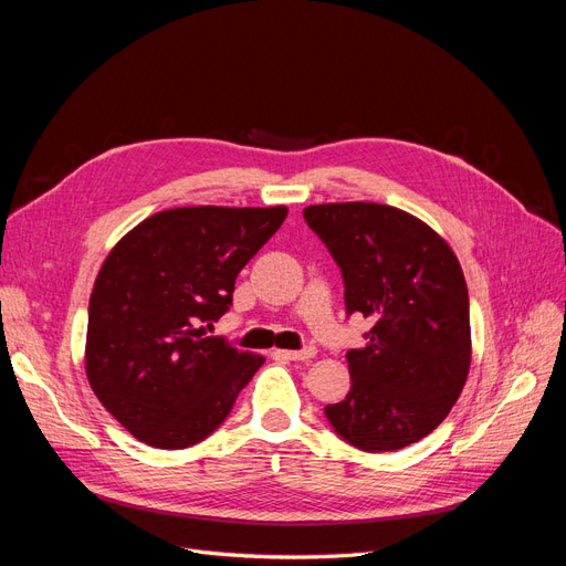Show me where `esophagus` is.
<instances>
[{"label":"esophagus","instance_id":"esophagus-1","mask_svg":"<svg viewBox=\"0 0 566 566\" xmlns=\"http://www.w3.org/2000/svg\"><path fill=\"white\" fill-rule=\"evenodd\" d=\"M285 358H290V361H310V358L316 356V347H304V349H297V352H281Z\"/></svg>","mask_w":566,"mask_h":566}]
</instances>
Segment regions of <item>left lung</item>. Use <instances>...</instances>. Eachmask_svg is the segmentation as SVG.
Here are the masks:
<instances>
[{
  "label": "left lung",
  "mask_w": 566,
  "mask_h": 566,
  "mask_svg": "<svg viewBox=\"0 0 566 566\" xmlns=\"http://www.w3.org/2000/svg\"><path fill=\"white\" fill-rule=\"evenodd\" d=\"M345 281L347 316L375 323L349 349L352 389L325 418L352 447L397 451L449 416L470 370V297L451 248L391 205L304 208Z\"/></svg>",
  "instance_id": "8db88e82"
}]
</instances>
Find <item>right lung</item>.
Masks as SVG:
<instances>
[{"label": "right lung", "instance_id": "add662e5", "mask_svg": "<svg viewBox=\"0 0 566 566\" xmlns=\"http://www.w3.org/2000/svg\"><path fill=\"white\" fill-rule=\"evenodd\" d=\"M285 214L283 205L165 210L111 250L90 297L87 378L132 437L177 451L229 418L264 358L208 331Z\"/></svg>", "mask_w": 566, "mask_h": 566}]
</instances>
